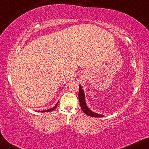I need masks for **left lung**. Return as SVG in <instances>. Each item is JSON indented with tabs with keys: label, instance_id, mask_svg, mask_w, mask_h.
Instances as JSON below:
<instances>
[{
	"label": "left lung",
	"instance_id": "8db88e82",
	"mask_svg": "<svg viewBox=\"0 0 149 149\" xmlns=\"http://www.w3.org/2000/svg\"><path fill=\"white\" fill-rule=\"evenodd\" d=\"M79 99L80 104H81L82 111H83L84 113L86 114V115L90 116H93V117H104V115H102V114H99L94 113V112L91 111V110L88 108L87 105H86V104L84 91L82 90V88L81 85L79 86Z\"/></svg>",
	"mask_w": 149,
	"mask_h": 149
}]
</instances>
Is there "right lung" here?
I'll list each match as a JSON object with an SVG mask.
<instances>
[{"instance_id":"right-lung-1","label":"right lung","mask_w":149,"mask_h":149,"mask_svg":"<svg viewBox=\"0 0 149 149\" xmlns=\"http://www.w3.org/2000/svg\"><path fill=\"white\" fill-rule=\"evenodd\" d=\"M58 102H57V103L56 104L55 106H54V107H52V108L50 109L45 110V111H39V112H40V113H45V112H50V111H53V110H54V109H56V107H57V104H58Z\"/></svg>"}]
</instances>
